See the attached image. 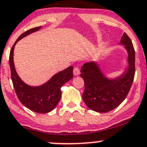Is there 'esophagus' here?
I'll return each mask as SVG.
<instances>
[{"instance_id": "esophagus-1", "label": "esophagus", "mask_w": 147, "mask_h": 147, "mask_svg": "<svg viewBox=\"0 0 147 147\" xmlns=\"http://www.w3.org/2000/svg\"><path fill=\"white\" fill-rule=\"evenodd\" d=\"M73 73H74V75H75V76H77V75H80V68H79L78 67H74Z\"/></svg>"}]
</instances>
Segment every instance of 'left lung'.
Returning <instances> with one entry per match:
<instances>
[{"label": "left lung", "instance_id": "8db88e82", "mask_svg": "<svg viewBox=\"0 0 147 147\" xmlns=\"http://www.w3.org/2000/svg\"><path fill=\"white\" fill-rule=\"evenodd\" d=\"M120 43L128 51L129 67L120 78L108 80L94 62L84 63L82 67L80 76L84 82L82 98L91 110L99 113L111 111L125 99L129 93L135 73V49L126 33L123 34Z\"/></svg>", "mask_w": 147, "mask_h": 147}]
</instances>
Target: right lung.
<instances>
[{
	"mask_svg": "<svg viewBox=\"0 0 147 147\" xmlns=\"http://www.w3.org/2000/svg\"><path fill=\"white\" fill-rule=\"evenodd\" d=\"M41 27H34L27 30L18 37L10 52V63L11 79L14 89L18 99L29 110L38 113H46L51 111L56 106L61 98V86L70 80L73 77V67L58 72L44 85L30 86L24 84L18 77L15 69L13 62V51L15 45L20 39L41 29Z\"/></svg>",
	"mask_w": 147,
	"mask_h": 147,
	"instance_id": "add662e5",
	"label": "right lung"
}]
</instances>
